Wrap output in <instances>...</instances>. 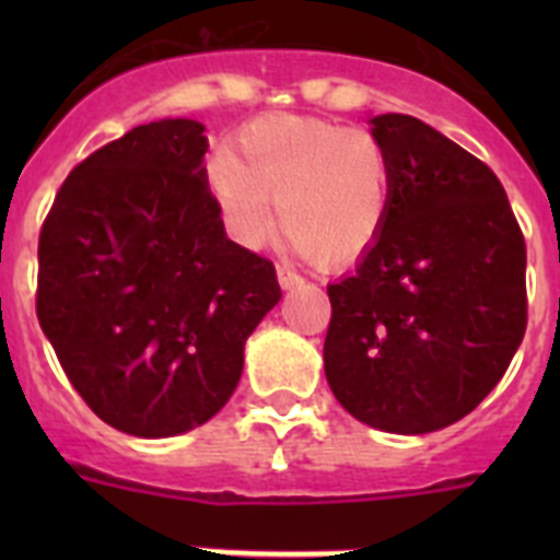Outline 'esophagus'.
Instances as JSON below:
<instances>
[{"instance_id": "1", "label": "esophagus", "mask_w": 560, "mask_h": 560, "mask_svg": "<svg viewBox=\"0 0 560 560\" xmlns=\"http://www.w3.org/2000/svg\"><path fill=\"white\" fill-rule=\"evenodd\" d=\"M277 283H280V289L289 291L303 283V277L296 275L294 269H289V266H277Z\"/></svg>"}]
</instances>
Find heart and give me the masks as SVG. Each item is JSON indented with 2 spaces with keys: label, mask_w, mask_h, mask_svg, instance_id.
<instances>
[{
  "label": "heart",
  "mask_w": 560,
  "mask_h": 560,
  "mask_svg": "<svg viewBox=\"0 0 560 560\" xmlns=\"http://www.w3.org/2000/svg\"><path fill=\"white\" fill-rule=\"evenodd\" d=\"M226 232L255 249L277 224L296 255L348 266L375 246L393 207V162L368 128L275 114L237 133L207 165Z\"/></svg>",
  "instance_id": "1"
}]
</instances>
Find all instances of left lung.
I'll return each mask as SVG.
<instances>
[{
	"label": "left lung",
	"instance_id": "8db88e82",
	"mask_svg": "<svg viewBox=\"0 0 560 560\" xmlns=\"http://www.w3.org/2000/svg\"><path fill=\"white\" fill-rule=\"evenodd\" d=\"M370 131L393 162L381 237L328 285L325 375L355 420L446 429L482 404L527 328V249L497 173L409 114Z\"/></svg>",
	"mask_w": 560,
	"mask_h": 560
}]
</instances>
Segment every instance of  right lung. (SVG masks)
I'll return each mask as SVG.
<instances>
[{
    "mask_svg": "<svg viewBox=\"0 0 560 560\" xmlns=\"http://www.w3.org/2000/svg\"><path fill=\"white\" fill-rule=\"evenodd\" d=\"M205 126H137L69 173L38 237L36 314L86 407L133 438L201 427L280 300L271 260L230 241Z\"/></svg>",
    "mask_w": 560,
    "mask_h": 560,
    "instance_id": "1",
    "label": "right lung"
}]
</instances>
